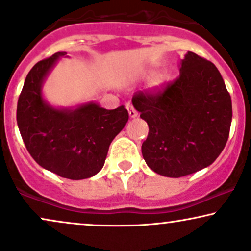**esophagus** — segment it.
I'll return each instance as SVG.
<instances>
[{
	"instance_id": "obj_1",
	"label": "esophagus",
	"mask_w": 251,
	"mask_h": 251,
	"mask_svg": "<svg viewBox=\"0 0 251 251\" xmlns=\"http://www.w3.org/2000/svg\"><path fill=\"white\" fill-rule=\"evenodd\" d=\"M126 107H127V111H128V114H129V117L131 118H135V117H138V112L137 111L134 110V107L132 106V104H128L126 105Z\"/></svg>"
}]
</instances>
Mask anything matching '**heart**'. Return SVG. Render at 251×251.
Segmentation results:
<instances>
[{"instance_id": "heart-1", "label": "heart", "mask_w": 251, "mask_h": 251, "mask_svg": "<svg viewBox=\"0 0 251 251\" xmlns=\"http://www.w3.org/2000/svg\"><path fill=\"white\" fill-rule=\"evenodd\" d=\"M165 84H166L165 75L156 74L152 77V79H151L150 89L152 90V91H159V90H161L162 87L165 86Z\"/></svg>"}]
</instances>
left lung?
<instances>
[{"instance_id": "8db88e82", "label": "left lung", "mask_w": 251, "mask_h": 251, "mask_svg": "<svg viewBox=\"0 0 251 251\" xmlns=\"http://www.w3.org/2000/svg\"><path fill=\"white\" fill-rule=\"evenodd\" d=\"M180 76L162 92H138L132 102L149 125L141 152L155 173L181 177L215 161L227 144L231 99L223 78L209 60L188 52Z\"/></svg>"}]
</instances>
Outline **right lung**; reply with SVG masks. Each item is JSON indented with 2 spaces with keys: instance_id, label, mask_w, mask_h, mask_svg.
<instances>
[{
  "instance_id": "obj_1",
  "label": "right lung",
  "mask_w": 251,
  "mask_h": 251,
  "mask_svg": "<svg viewBox=\"0 0 251 251\" xmlns=\"http://www.w3.org/2000/svg\"><path fill=\"white\" fill-rule=\"evenodd\" d=\"M66 52L41 60L30 70L17 102V125L30 155L39 166L62 177H91L105 164L108 147L125 127L124 106L106 110L95 101L55 107L43 97L47 77Z\"/></svg>"
}]
</instances>
